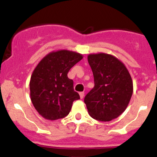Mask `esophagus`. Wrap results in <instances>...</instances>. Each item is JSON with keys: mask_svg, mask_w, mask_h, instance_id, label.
I'll use <instances>...</instances> for the list:
<instances>
[{"mask_svg": "<svg viewBox=\"0 0 157 157\" xmlns=\"http://www.w3.org/2000/svg\"><path fill=\"white\" fill-rule=\"evenodd\" d=\"M80 99H83V97H84V93H83V92H80Z\"/></svg>", "mask_w": 157, "mask_h": 157, "instance_id": "34e87169", "label": "esophagus"}]
</instances>
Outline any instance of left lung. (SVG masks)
Returning <instances> with one entry per match:
<instances>
[{"label":"left lung","instance_id":"obj_1","mask_svg":"<svg viewBox=\"0 0 157 157\" xmlns=\"http://www.w3.org/2000/svg\"><path fill=\"white\" fill-rule=\"evenodd\" d=\"M87 59L94 77V87L84 98L89 115L98 121H112L128 107L132 79L125 65L113 55L90 54Z\"/></svg>","mask_w":157,"mask_h":157}]
</instances>
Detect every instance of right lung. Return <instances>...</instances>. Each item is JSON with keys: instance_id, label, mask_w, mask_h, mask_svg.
Listing matches in <instances>:
<instances>
[{"instance_id": "1", "label": "right lung", "mask_w": 157, "mask_h": 157, "mask_svg": "<svg viewBox=\"0 0 157 157\" xmlns=\"http://www.w3.org/2000/svg\"><path fill=\"white\" fill-rule=\"evenodd\" d=\"M82 58L81 54L72 51L52 52L34 69L29 82L30 97L44 118L53 121L64 118L71 112L73 102L80 99L67 73Z\"/></svg>"}]
</instances>
